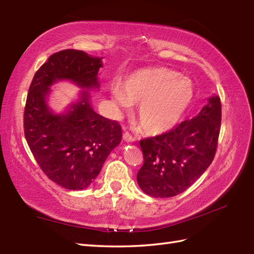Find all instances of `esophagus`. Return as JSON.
Returning a JSON list of instances; mask_svg holds the SVG:
<instances>
[{"instance_id": "esophagus-1", "label": "esophagus", "mask_w": 254, "mask_h": 254, "mask_svg": "<svg viewBox=\"0 0 254 254\" xmlns=\"http://www.w3.org/2000/svg\"><path fill=\"white\" fill-rule=\"evenodd\" d=\"M123 138H124V141H127V142H134V141H135V137H134L132 134L130 132H127V131L124 132Z\"/></svg>"}]
</instances>
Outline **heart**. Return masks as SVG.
Listing matches in <instances>:
<instances>
[{"mask_svg":"<svg viewBox=\"0 0 254 254\" xmlns=\"http://www.w3.org/2000/svg\"><path fill=\"white\" fill-rule=\"evenodd\" d=\"M113 99L123 108L139 104L137 120L149 134L174 128L185 117L194 99V85L188 77L166 67L142 68L111 88Z\"/></svg>","mask_w":254,"mask_h":254,"instance_id":"b5f03b06","label":"heart"}]
</instances>
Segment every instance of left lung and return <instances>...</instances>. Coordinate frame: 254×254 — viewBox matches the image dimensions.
Wrapping results in <instances>:
<instances>
[{
	"mask_svg": "<svg viewBox=\"0 0 254 254\" xmlns=\"http://www.w3.org/2000/svg\"><path fill=\"white\" fill-rule=\"evenodd\" d=\"M222 122L218 96L191 120L159 135L139 141L144 164L137 183L153 197H171L185 192L206 170L216 154Z\"/></svg>",
	"mask_w": 254,
	"mask_h": 254,
	"instance_id": "1",
	"label": "left lung"
}]
</instances>
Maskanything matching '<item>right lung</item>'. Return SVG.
<instances>
[{
	"label": "right lung",
	"instance_id": "add662e5",
	"mask_svg": "<svg viewBox=\"0 0 254 254\" xmlns=\"http://www.w3.org/2000/svg\"><path fill=\"white\" fill-rule=\"evenodd\" d=\"M101 59L80 50L53 53L36 72L24 111L26 141L41 170L50 180L68 190H83L99 175L111 150L122 138L121 126L96 113L89 94L65 115H53L46 104L49 87L69 79L79 87H98Z\"/></svg>",
	"mask_w": 254,
	"mask_h": 254
}]
</instances>
